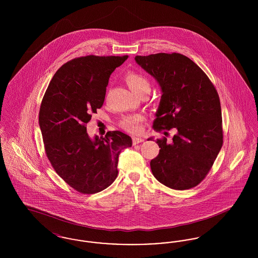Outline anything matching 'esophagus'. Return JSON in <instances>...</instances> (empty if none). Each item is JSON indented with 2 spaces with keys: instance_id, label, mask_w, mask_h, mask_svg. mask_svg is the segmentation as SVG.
<instances>
[{
  "instance_id": "esophagus-1",
  "label": "esophagus",
  "mask_w": 258,
  "mask_h": 258,
  "mask_svg": "<svg viewBox=\"0 0 258 258\" xmlns=\"http://www.w3.org/2000/svg\"><path fill=\"white\" fill-rule=\"evenodd\" d=\"M143 141H144V139L141 138V137H138V136H134V137H133V143H134V145L139 144V143H141V142H143Z\"/></svg>"
}]
</instances>
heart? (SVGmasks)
I'll return each mask as SVG.
<instances>
[{
    "mask_svg": "<svg viewBox=\"0 0 258 258\" xmlns=\"http://www.w3.org/2000/svg\"><path fill=\"white\" fill-rule=\"evenodd\" d=\"M125 82L135 94L140 92L145 88H150V83L147 78L142 74L135 72H130L125 74ZM143 120L141 115H131L123 118L122 126L130 133H136L139 131V123Z\"/></svg>",
    "mask_w": 258,
    "mask_h": 258,
    "instance_id": "1",
    "label": "heart"
}]
</instances>
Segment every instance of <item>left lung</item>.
I'll list each match as a JSON object with an SVG mask.
<instances>
[{"label":"left lung","mask_w":258,"mask_h":258,"mask_svg":"<svg viewBox=\"0 0 258 258\" xmlns=\"http://www.w3.org/2000/svg\"><path fill=\"white\" fill-rule=\"evenodd\" d=\"M135 60L161 90L153 127L177 130L171 143L165 137L156 140L160 150L150 163L153 175L173 189L191 188L208 174L222 146L218 92L197 63L182 54L158 53Z\"/></svg>","instance_id":"obj_1"}]
</instances>
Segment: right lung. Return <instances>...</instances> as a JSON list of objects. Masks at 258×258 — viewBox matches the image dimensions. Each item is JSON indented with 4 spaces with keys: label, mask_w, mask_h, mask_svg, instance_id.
<instances>
[{
    "label": "right lung",
    "mask_w": 258,
    "mask_h": 258,
    "mask_svg": "<svg viewBox=\"0 0 258 258\" xmlns=\"http://www.w3.org/2000/svg\"><path fill=\"white\" fill-rule=\"evenodd\" d=\"M127 56H94L66 62L50 81L38 123L51 165L81 194L109 186L118 175L121 151L132 147L131 136L119 131L91 138L86 123L103 104L111 74Z\"/></svg>",
    "instance_id": "obj_1"
}]
</instances>
